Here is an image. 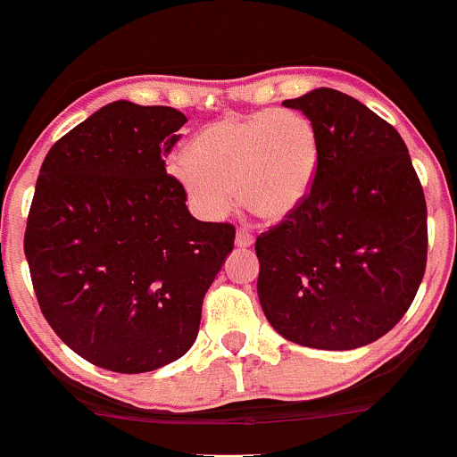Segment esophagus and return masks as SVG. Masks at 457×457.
<instances>
[{"mask_svg": "<svg viewBox=\"0 0 457 457\" xmlns=\"http://www.w3.org/2000/svg\"><path fill=\"white\" fill-rule=\"evenodd\" d=\"M252 243H254V237H252V232H247L245 228H241L237 232V245L238 247H250Z\"/></svg>", "mask_w": 457, "mask_h": 457, "instance_id": "obj_1", "label": "esophagus"}]
</instances>
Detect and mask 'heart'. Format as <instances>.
I'll list each match as a JSON object with an SVG mask.
<instances>
[{"label": "heart", "mask_w": 457, "mask_h": 457, "mask_svg": "<svg viewBox=\"0 0 457 457\" xmlns=\"http://www.w3.org/2000/svg\"><path fill=\"white\" fill-rule=\"evenodd\" d=\"M317 170V129L295 109L220 118L196 136L192 149L167 161L170 176L205 219L228 216L237 192L259 219H286L305 201Z\"/></svg>", "instance_id": "obj_1"}]
</instances>
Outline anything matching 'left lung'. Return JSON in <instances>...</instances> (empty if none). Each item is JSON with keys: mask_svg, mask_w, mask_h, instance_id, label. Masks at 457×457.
Instances as JSON below:
<instances>
[{"mask_svg": "<svg viewBox=\"0 0 457 457\" xmlns=\"http://www.w3.org/2000/svg\"><path fill=\"white\" fill-rule=\"evenodd\" d=\"M317 129L305 201L256 238L259 301L299 346L353 351L386 335L427 270V201L395 127L355 97L314 88L286 100Z\"/></svg>", "mask_w": 457, "mask_h": 457, "instance_id": "obj_1", "label": "left lung"}]
</instances>
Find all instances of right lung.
<instances>
[{
	"mask_svg": "<svg viewBox=\"0 0 457 457\" xmlns=\"http://www.w3.org/2000/svg\"><path fill=\"white\" fill-rule=\"evenodd\" d=\"M187 122L171 106L118 100L62 136L39 170L24 254L39 310L71 351L147 373L192 348L203 299L234 247L167 174Z\"/></svg>",
	"mask_w": 457,
	"mask_h": 457,
	"instance_id": "right-lung-1",
	"label": "right lung"
}]
</instances>
